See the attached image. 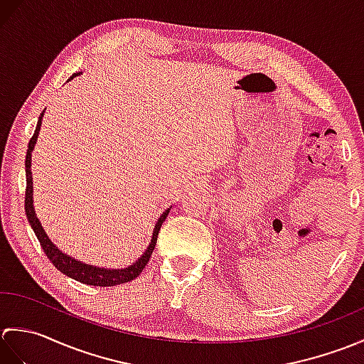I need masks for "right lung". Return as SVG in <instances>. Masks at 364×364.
Here are the masks:
<instances>
[{"label":"right lung","instance_id":"add662e5","mask_svg":"<svg viewBox=\"0 0 364 364\" xmlns=\"http://www.w3.org/2000/svg\"><path fill=\"white\" fill-rule=\"evenodd\" d=\"M82 72L73 73L70 76V80H73L75 76L81 75ZM68 80V81H70ZM45 112V111H43ZM43 112L38 117L37 127L33 137L28 144V151H26V161H25V168H26V194H25V211H26V218L31 228L36 233L38 242H41L42 249L45 252L46 257L53 262L54 267L60 272L65 274L67 277L73 278V280L80 282V283H86V284H92V286H115V284H122V283H128L131 280L142 272L144 267L146 266V262L150 261L151 253L154 250V245H156V239H158V233L161 230L162 222L166 220L167 214L170 211V208L161 214V218L158 219L156 225H154L153 230V236H151V242L150 245L146 247V250L144 252V255L139 258L133 264L125 267V269H106V267H97V266H90L86 264V262H81L78 259H75L72 257H68L63 250H59L56 245L51 242V239L48 237V235L45 233V230L42 227L41 220H38L37 214L34 211V200H33V172H31V153L34 150V145L37 142V136L38 131H41V125H42V117Z\"/></svg>","mask_w":364,"mask_h":364}]
</instances>
